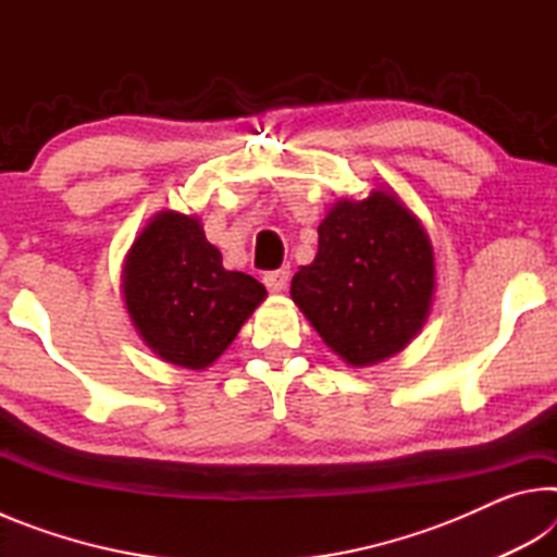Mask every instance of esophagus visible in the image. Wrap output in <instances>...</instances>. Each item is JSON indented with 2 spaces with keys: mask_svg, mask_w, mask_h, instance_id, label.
Returning <instances> with one entry per match:
<instances>
[{
  "mask_svg": "<svg viewBox=\"0 0 557 557\" xmlns=\"http://www.w3.org/2000/svg\"><path fill=\"white\" fill-rule=\"evenodd\" d=\"M287 280H289V270L287 268H280V270H270L262 275V282H265V287L270 292H282L287 287Z\"/></svg>",
  "mask_w": 557,
  "mask_h": 557,
  "instance_id": "34e87169",
  "label": "esophagus"
}]
</instances>
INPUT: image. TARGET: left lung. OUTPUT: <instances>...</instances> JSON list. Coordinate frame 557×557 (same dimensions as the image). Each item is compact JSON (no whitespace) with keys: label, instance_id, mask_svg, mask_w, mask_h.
I'll return each mask as SVG.
<instances>
[{"label":"left lung","instance_id":"obj_1","mask_svg":"<svg viewBox=\"0 0 557 557\" xmlns=\"http://www.w3.org/2000/svg\"><path fill=\"white\" fill-rule=\"evenodd\" d=\"M435 258L428 233L391 191L338 201L319 225L312 265L289 295L334 354L371 366L403 351L425 324Z\"/></svg>","mask_w":557,"mask_h":557}]
</instances>
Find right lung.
<instances>
[{
	"label": "right lung",
	"instance_id": "add662e5",
	"mask_svg": "<svg viewBox=\"0 0 557 557\" xmlns=\"http://www.w3.org/2000/svg\"><path fill=\"white\" fill-rule=\"evenodd\" d=\"M122 292L139 336L174 366L201 371L238 336L265 287L223 268L199 219L164 211L132 245Z\"/></svg>",
	"mask_w": 557,
	"mask_h": 557
}]
</instances>
